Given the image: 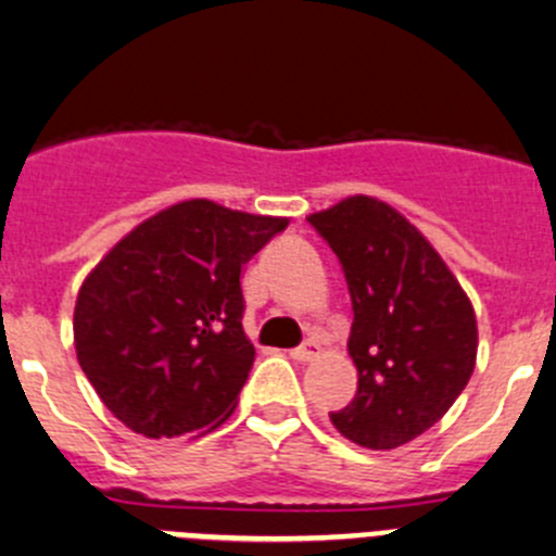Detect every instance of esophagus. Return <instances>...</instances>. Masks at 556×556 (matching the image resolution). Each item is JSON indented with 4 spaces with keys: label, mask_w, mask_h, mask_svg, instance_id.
<instances>
[{
    "label": "esophagus",
    "mask_w": 556,
    "mask_h": 556,
    "mask_svg": "<svg viewBox=\"0 0 556 556\" xmlns=\"http://www.w3.org/2000/svg\"><path fill=\"white\" fill-rule=\"evenodd\" d=\"M290 355H293L295 361H304L306 364V361H315L317 355H320V344H317L315 339H309V342H304L301 348H295Z\"/></svg>",
    "instance_id": "34e87169"
}]
</instances>
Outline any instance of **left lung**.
Instances as JSON below:
<instances>
[{
	"label": "left lung",
	"mask_w": 556,
	"mask_h": 556,
	"mask_svg": "<svg viewBox=\"0 0 556 556\" xmlns=\"http://www.w3.org/2000/svg\"><path fill=\"white\" fill-rule=\"evenodd\" d=\"M306 219L342 263L353 301L348 353L358 391L331 424L361 448H399L465 391L476 309L427 236L386 201L350 195Z\"/></svg>",
	"instance_id": "obj_1"
}]
</instances>
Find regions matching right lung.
<instances>
[{"label": "right lung", "mask_w": 556, "mask_h": 556, "mask_svg": "<svg viewBox=\"0 0 556 556\" xmlns=\"http://www.w3.org/2000/svg\"><path fill=\"white\" fill-rule=\"evenodd\" d=\"M288 223L192 198L135 225L86 274L75 355L124 427L163 440L228 421L255 361L241 268Z\"/></svg>", "instance_id": "add662e5"}]
</instances>
